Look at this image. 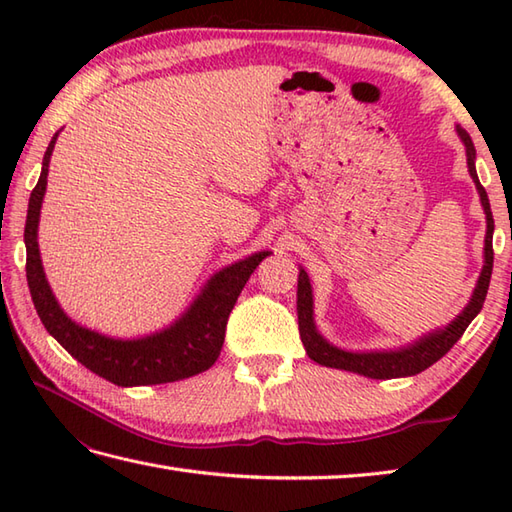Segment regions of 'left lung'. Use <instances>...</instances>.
Listing matches in <instances>:
<instances>
[{
  "instance_id": "obj_1",
  "label": "left lung",
  "mask_w": 512,
  "mask_h": 512,
  "mask_svg": "<svg viewBox=\"0 0 512 512\" xmlns=\"http://www.w3.org/2000/svg\"><path fill=\"white\" fill-rule=\"evenodd\" d=\"M460 140L466 149V165H469V173L475 182V189L480 193V202L486 215V237H484V266L480 279H477L475 290L471 295V301L466 303V308L455 317L449 325L444 328L431 330L422 334L409 345L396 347V350H374V352H350L341 350V347L332 345L325 336L317 330V323H314V299H312V286L310 277L306 270L299 266V284H297V314H299V334L303 347H306L308 356L314 363L334 367V369H345V372H354L367 378L376 380H387V378H405V376H416L424 369L431 367L436 361L447 354L451 347L460 341L464 330L469 328V323L480 314L488 284H491L493 275V213H491V202H488L486 189L480 184L475 171V147L471 136L466 134V129L460 125L455 127Z\"/></svg>"
}]
</instances>
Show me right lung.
<instances>
[{"label": "right lung", "mask_w": 512, "mask_h": 512, "mask_svg": "<svg viewBox=\"0 0 512 512\" xmlns=\"http://www.w3.org/2000/svg\"><path fill=\"white\" fill-rule=\"evenodd\" d=\"M57 136L59 132L50 140L41 162L39 182L30 193L24 231L28 288L41 323L76 361L118 387L173 383V380L206 372L222 352L226 321L239 292L259 262L270 253L259 250V253L222 268L206 281L200 295L176 321L154 334L138 336V339H112V336L79 325L63 312L57 297L52 295L41 266L37 242L41 204L48 184V165Z\"/></svg>", "instance_id": "1"}]
</instances>
